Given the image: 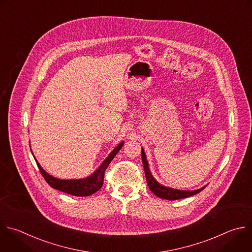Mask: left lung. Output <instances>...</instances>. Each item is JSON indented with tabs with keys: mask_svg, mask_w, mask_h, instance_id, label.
Masks as SVG:
<instances>
[{
	"mask_svg": "<svg viewBox=\"0 0 252 252\" xmlns=\"http://www.w3.org/2000/svg\"><path fill=\"white\" fill-rule=\"evenodd\" d=\"M141 159H142V164H143V168H144V172H145L147 185H148L150 191L155 196H157L161 199L174 201V200H178V199L188 198V197H191L193 195L200 193L207 187V185H206L200 189L193 190V191L178 190V189H174V188H170V187H166V186L160 184L158 181H156L155 178L152 176L150 169H149V164H148V161H147V158H146L143 148H141Z\"/></svg>",
	"mask_w": 252,
	"mask_h": 252,
	"instance_id": "8db88e82",
	"label": "left lung"
}]
</instances>
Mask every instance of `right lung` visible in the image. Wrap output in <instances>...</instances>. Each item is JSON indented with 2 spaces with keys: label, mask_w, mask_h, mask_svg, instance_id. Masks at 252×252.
<instances>
[{
  "label": "right lung",
  "mask_w": 252,
  "mask_h": 252,
  "mask_svg": "<svg viewBox=\"0 0 252 252\" xmlns=\"http://www.w3.org/2000/svg\"><path fill=\"white\" fill-rule=\"evenodd\" d=\"M124 145V141L119 143L113 150L112 152L108 155V157L102 162V164L98 167L95 172H93L90 176L83 178V179H69V180H64V179H59L56 177H53L52 175L48 174L40 164L37 162L36 158L34 157V160L38 166L39 171L45 181L48 183V185L56 190H59L61 192L77 196V197H87L91 196L97 191H99L104 183V175L105 171L107 169L108 165L111 163V161L114 159L116 154L120 151L122 146ZM33 154V153H32Z\"/></svg>",
  "instance_id": "right-lung-1"
}]
</instances>
